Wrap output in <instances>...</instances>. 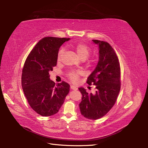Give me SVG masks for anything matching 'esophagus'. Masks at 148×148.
Returning <instances> with one entry per match:
<instances>
[{
	"instance_id": "1",
	"label": "esophagus",
	"mask_w": 148,
	"mask_h": 148,
	"mask_svg": "<svg viewBox=\"0 0 148 148\" xmlns=\"http://www.w3.org/2000/svg\"><path fill=\"white\" fill-rule=\"evenodd\" d=\"M71 89H72V90H77V88L75 87V86H73V85H71Z\"/></svg>"
}]
</instances>
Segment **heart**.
Segmentation results:
<instances>
[{
    "label": "heart",
    "instance_id": "heart-1",
    "mask_svg": "<svg viewBox=\"0 0 148 148\" xmlns=\"http://www.w3.org/2000/svg\"><path fill=\"white\" fill-rule=\"evenodd\" d=\"M69 48H71V49L74 50V51L77 54V55L78 56V57L80 59L82 60L86 59L89 56L91 51L88 45L82 43L77 44L76 45L71 44L69 45ZM64 50L63 49H61L59 51L58 54V61H60L61 58L64 54ZM80 74L81 73L80 72H71L69 73L68 76H69V78L71 79V80L73 82L76 83L78 82Z\"/></svg>",
    "mask_w": 148,
    "mask_h": 148
}]
</instances>
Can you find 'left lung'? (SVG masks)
<instances>
[{"label":"left lung","instance_id":"1","mask_svg":"<svg viewBox=\"0 0 148 148\" xmlns=\"http://www.w3.org/2000/svg\"><path fill=\"white\" fill-rule=\"evenodd\" d=\"M92 41L98 45L99 60L87 83L94 84L96 92L89 94L84 88H79L82 95L79 107L84 118L96 120L106 115L116 102L121 89V69L118 56L109 44Z\"/></svg>","mask_w":148,"mask_h":148}]
</instances>
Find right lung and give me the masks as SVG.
<instances>
[{
    "label": "right lung",
    "instance_id": "1",
    "mask_svg": "<svg viewBox=\"0 0 148 148\" xmlns=\"http://www.w3.org/2000/svg\"><path fill=\"white\" fill-rule=\"evenodd\" d=\"M70 38L45 37L28 55L21 75V86L32 109L42 116L57 113L69 91L65 82L55 84L49 73L57 64L60 46Z\"/></svg>",
    "mask_w": 148,
    "mask_h": 148
}]
</instances>
